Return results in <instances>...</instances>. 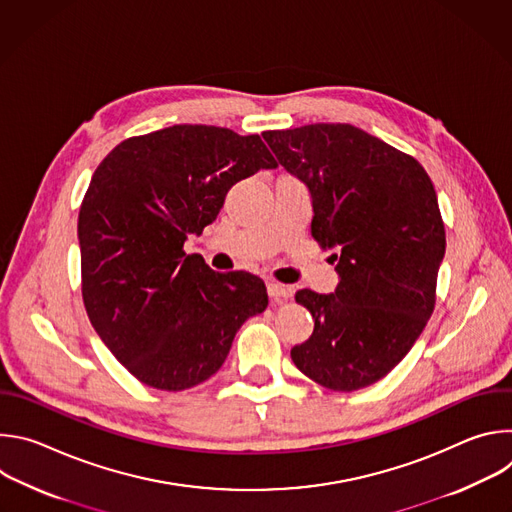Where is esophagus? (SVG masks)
Instances as JSON below:
<instances>
[{"label":"esophagus","instance_id":"esophagus-1","mask_svg":"<svg viewBox=\"0 0 512 512\" xmlns=\"http://www.w3.org/2000/svg\"><path fill=\"white\" fill-rule=\"evenodd\" d=\"M267 294L271 300H289L294 296V291H291V287L281 285L277 281H267Z\"/></svg>","mask_w":512,"mask_h":512}]
</instances>
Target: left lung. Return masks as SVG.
<instances>
[{
	"label": "left lung",
	"mask_w": 512,
	"mask_h": 512,
	"mask_svg": "<svg viewBox=\"0 0 512 512\" xmlns=\"http://www.w3.org/2000/svg\"><path fill=\"white\" fill-rule=\"evenodd\" d=\"M287 174L312 198V235L336 247L334 294L302 289L312 336L291 360L334 391L369 387L393 371L435 304L446 231L427 172L411 156L348 123L265 131Z\"/></svg>",
	"instance_id": "1"
}]
</instances>
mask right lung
Returning a JSON list of instances; mask_svg holds the SVG:
<instances>
[{
    "mask_svg": "<svg viewBox=\"0 0 512 512\" xmlns=\"http://www.w3.org/2000/svg\"><path fill=\"white\" fill-rule=\"evenodd\" d=\"M277 162L259 135L174 125L121 141L79 212L83 300L105 346L141 383L184 391L212 377L237 330L261 314L265 283L186 255L227 192Z\"/></svg>",
    "mask_w": 512,
    "mask_h": 512,
    "instance_id": "add662e5",
    "label": "right lung"
}]
</instances>
